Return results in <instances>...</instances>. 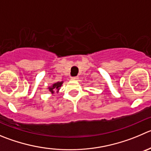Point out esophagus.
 <instances>
[{
    "label": "esophagus",
    "mask_w": 151,
    "mask_h": 151,
    "mask_svg": "<svg viewBox=\"0 0 151 151\" xmlns=\"http://www.w3.org/2000/svg\"><path fill=\"white\" fill-rule=\"evenodd\" d=\"M71 79H72V80H74V81H76V80H78V76H73V77H71Z\"/></svg>",
    "instance_id": "34e87169"
}]
</instances>
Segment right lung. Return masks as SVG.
Masks as SVG:
<instances>
[{
	"label": "right lung",
	"instance_id": "add662e5",
	"mask_svg": "<svg viewBox=\"0 0 151 151\" xmlns=\"http://www.w3.org/2000/svg\"><path fill=\"white\" fill-rule=\"evenodd\" d=\"M62 84H63V81H58V82L56 83H54L51 87H48L49 90H50V92L52 93V94H53L55 91L58 92V90H59L60 87H61Z\"/></svg>",
	"mask_w": 151,
	"mask_h": 151
}]
</instances>
